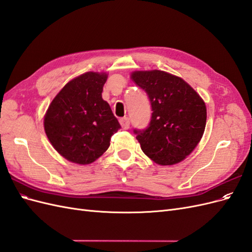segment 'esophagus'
I'll return each mask as SVG.
<instances>
[{
    "label": "esophagus",
    "mask_w": 252,
    "mask_h": 252,
    "mask_svg": "<svg viewBox=\"0 0 252 252\" xmlns=\"http://www.w3.org/2000/svg\"><path fill=\"white\" fill-rule=\"evenodd\" d=\"M120 124L123 129H128L129 125H130V121H129L128 118H123L120 120Z\"/></svg>",
    "instance_id": "obj_1"
}]
</instances>
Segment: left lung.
<instances>
[{"label": "left lung", "mask_w": 252, "mask_h": 252, "mask_svg": "<svg viewBox=\"0 0 252 252\" xmlns=\"http://www.w3.org/2000/svg\"><path fill=\"white\" fill-rule=\"evenodd\" d=\"M131 80L146 91L152 108L149 126L134 129L143 152L162 166L182 162L205 130L207 111L202 97L182 78L166 71H134Z\"/></svg>", "instance_id": "obj_1"}]
</instances>
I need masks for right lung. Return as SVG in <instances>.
Wrapping results in <instances>:
<instances>
[{
	"label": "right lung",
	"instance_id": "obj_1",
	"mask_svg": "<svg viewBox=\"0 0 252 252\" xmlns=\"http://www.w3.org/2000/svg\"><path fill=\"white\" fill-rule=\"evenodd\" d=\"M107 73L89 71L68 82L53 98L44 117L51 145L68 161L94 162L108 149L121 128L109 104L102 98Z\"/></svg>",
	"mask_w": 252,
	"mask_h": 252
}]
</instances>
